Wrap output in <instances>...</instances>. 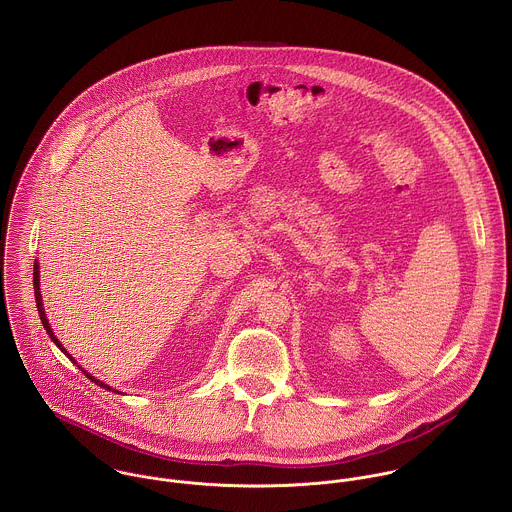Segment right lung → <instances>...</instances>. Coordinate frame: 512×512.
<instances>
[{"mask_svg": "<svg viewBox=\"0 0 512 512\" xmlns=\"http://www.w3.org/2000/svg\"><path fill=\"white\" fill-rule=\"evenodd\" d=\"M33 290H35V301H37V311H39V317H41V323H43V327H45V331L49 333V337L55 341V345L69 357V353H67V349H63V345H61V341L55 337V333H53V329H51V325H49V321H47V317H45V309H43V299H41V288H39V262H35V266H33ZM69 359H73V357H69ZM76 363V361H73ZM82 370V368H80ZM92 382H96L98 386H102V388H106V390H112L108 384H104V382H100V380H96L94 376H90L86 370H82ZM112 392H116V390H112Z\"/></svg>", "mask_w": 512, "mask_h": 512, "instance_id": "right-lung-1", "label": "right lung"}]
</instances>
